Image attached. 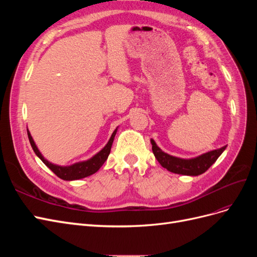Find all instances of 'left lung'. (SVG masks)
<instances>
[{"label": "left lung", "mask_w": 257, "mask_h": 257, "mask_svg": "<svg viewBox=\"0 0 257 257\" xmlns=\"http://www.w3.org/2000/svg\"><path fill=\"white\" fill-rule=\"evenodd\" d=\"M151 144L154 157L163 167L166 168L168 172L185 176H198L204 174L226 149V146H224L220 149L209 151L196 158L180 159L162 151L153 139H151Z\"/></svg>", "instance_id": "1"}]
</instances>
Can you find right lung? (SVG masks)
I'll use <instances>...</instances> for the list:
<instances>
[{"label": "right lung", "mask_w": 257, "mask_h": 257, "mask_svg": "<svg viewBox=\"0 0 257 257\" xmlns=\"http://www.w3.org/2000/svg\"><path fill=\"white\" fill-rule=\"evenodd\" d=\"M116 130H118V127L113 131V133H112L109 141H108L107 145L98 153H96L94 157L87 160V161L75 163V164L69 165V166H59L56 164H52V163L46 160L42 155V153L40 152V150L37 149V147L33 141L32 136H31L29 130H28V136H29L30 144H31V146H32V149L34 150L37 157L43 161L44 164L48 168H50L59 178L63 179V180L72 181V180H78V179H82V178H85V177L95 174L97 170L102 167V165L106 162L108 155H109V153H110L113 139L116 134Z\"/></svg>", "instance_id": "obj_1"}]
</instances>
